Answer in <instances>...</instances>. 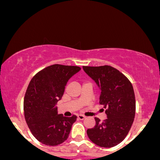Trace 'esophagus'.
<instances>
[{
	"instance_id": "34e87169",
	"label": "esophagus",
	"mask_w": 160,
	"mask_h": 160,
	"mask_svg": "<svg viewBox=\"0 0 160 160\" xmlns=\"http://www.w3.org/2000/svg\"><path fill=\"white\" fill-rule=\"evenodd\" d=\"M77 117H78V119L79 120H84L85 118V117L82 114H78Z\"/></svg>"
}]
</instances>
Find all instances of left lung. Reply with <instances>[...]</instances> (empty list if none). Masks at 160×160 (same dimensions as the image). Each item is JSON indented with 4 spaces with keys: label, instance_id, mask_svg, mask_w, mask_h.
<instances>
[{
    "label": "left lung",
    "instance_id": "8db88e82",
    "mask_svg": "<svg viewBox=\"0 0 160 160\" xmlns=\"http://www.w3.org/2000/svg\"><path fill=\"white\" fill-rule=\"evenodd\" d=\"M83 70L93 79L101 91L100 104L105 108L107 119L88 129V138L104 148L117 146L130 130L135 117L136 101L133 86L121 72L110 66H83Z\"/></svg>",
    "mask_w": 160,
    "mask_h": 160
}]
</instances>
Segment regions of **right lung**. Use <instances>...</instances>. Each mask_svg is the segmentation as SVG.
<instances>
[{
	"mask_svg": "<svg viewBox=\"0 0 160 160\" xmlns=\"http://www.w3.org/2000/svg\"><path fill=\"white\" fill-rule=\"evenodd\" d=\"M78 66L55 64L36 74L26 92L23 111L28 128L42 144L57 146L66 141L77 117L66 118L58 114L56 104Z\"/></svg>",
	"mask_w": 160,
	"mask_h": 160,
	"instance_id": "1",
	"label": "right lung"
}]
</instances>
